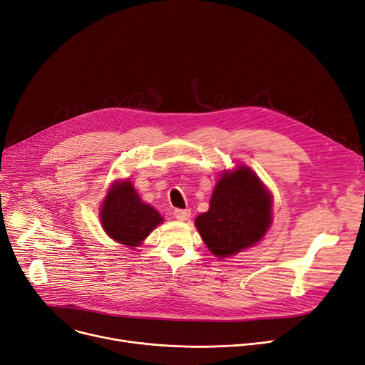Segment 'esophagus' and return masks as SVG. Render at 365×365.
Wrapping results in <instances>:
<instances>
[{"mask_svg":"<svg viewBox=\"0 0 365 365\" xmlns=\"http://www.w3.org/2000/svg\"><path fill=\"white\" fill-rule=\"evenodd\" d=\"M175 217L178 219V220H182V222H185V220H187L189 219V216H190V210H183V208H176L175 210Z\"/></svg>","mask_w":365,"mask_h":365,"instance_id":"obj_1","label":"esophagus"}]
</instances>
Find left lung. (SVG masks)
Listing matches in <instances>:
<instances>
[{
  "label": "left lung",
  "instance_id": "obj_1",
  "mask_svg": "<svg viewBox=\"0 0 365 365\" xmlns=\"http://www.w3.org/2000/svg\"><path fill=\"white\" fill-rule=\"evenodd\" d=\"M272 223V195L247 165L225 171L217 180L208 212L195 219L198 232L217 257L256 245Z\"/></svg>",
  "mask_w": 365,
  "mask_h": 365
}]
</instances>
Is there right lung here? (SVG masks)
Listing matches in <instances>:
<instances>
[{
  "label": "right lung",
  "instance_id": "add662e5",
  "mask_svg": "<svg viewBox=\"0 0 365 365\" xmlns=\"http://www.w3.org/2000/svg\"><path fill=\"white\" fill-rule=\"evenodd\" d=\"M101 207L105 232L127 247L140 245L164 220L155 208L140 200L130 180L115 182Z\"/></svg>",
  "mask_w": 365,
  "mask_h": 365
}]
</instances>
